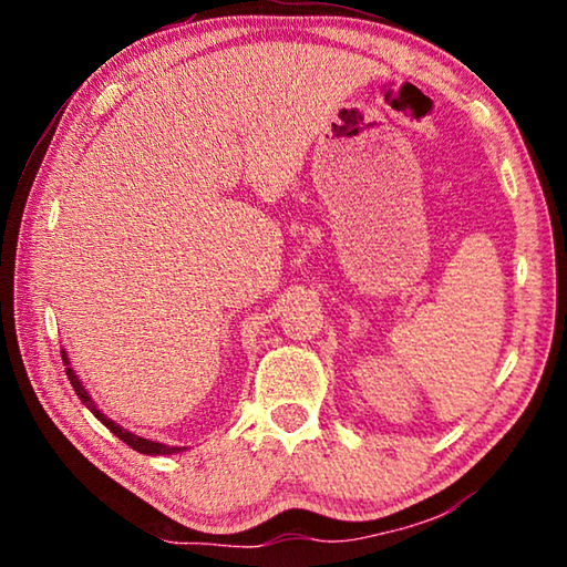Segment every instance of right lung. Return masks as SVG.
Instances as JSON below:
<instances>
[{"instance_id": "obj_1", "label": "right lung", "mask_w": 567, "mask_h": 567, "mask_svg": "<svg viewBox=\"0 0 567 567\" xmlns=\"http://www.w3.org/2000/svg\"><path fill=\"white\" fill-rule=\"evenodd\" d=\"M62 360H64V372H66V378H70V382H72V388H74V392H76V398H80L84 405H87L92 412H94V417H97L104 427H110L114 435H117L122 443H127L132 450H137V453H142V455H172V453H182V450L185 447H169V445H162V443H155V440H145V437H140V435H134V433H130V430H124V427H120L117 422L114 420H110L107 415H104L102 410H97V405H94L92 402V398H90V392L82 388V382H80V378L74 375V370L70 368V360H66V352L62 350Z\"/></svg>"}]
</instances>
